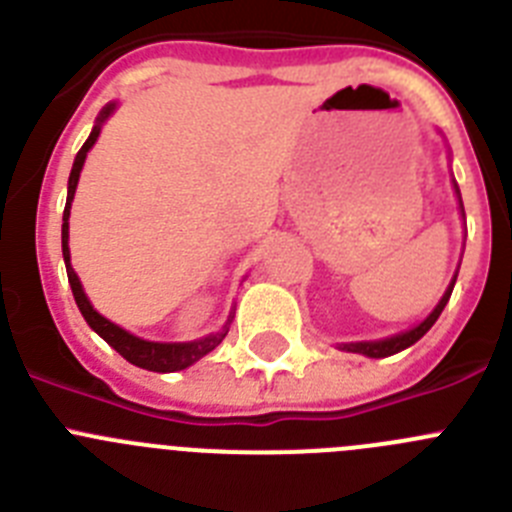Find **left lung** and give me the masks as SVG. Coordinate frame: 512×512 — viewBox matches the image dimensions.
<instances>
[{
  "instance_id": "8db88e82",
  "label": "left lung",
  "mask_w": 512,
  "mask_h": 512,
  "mask_svg": "<svg viewBox=\"0 0 512 512\" xmlns=\"http://www.w3.org/2000/svg\"><path fill=\"white\" fill-rule=\"evenodd\" d=\"M454 189H456V197H459V205H461V194H459V187H456L454 182ZM461 212H464V207H461ZM456 284V277L451 279L449 289L443 292L441 302H438L436 307H433V312L428 315V318L423 320V323H418L415 328L405 330V333H397V336H390V338H382V341H359V343H341V351H351V354H364L369 356V359H384V356H392L397 354V351H402V348L413 346L415 341H420V338L428 333V330L433 328V323L438 320V315L443 312V307H446V302H449L451 297V289H454Z\"/></svg>"
}]
</instances>
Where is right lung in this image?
I'll use <instances>...</instances> for the list:
<instances>
[{
    "label": "right lung",
    "mask_w": 512,
    "mask_h": 512,
    "mask_svg": "<svg viewBox=\"0 0 512 512\" xmlns=\"http://www.w3.org/2000/svg\"><path fill=\"white\" fill-rule=\"evenodd\" d=\"M115 110V104H107L97 117V125L92 128L89 133L87 143L81 146V151L76 153L74 158V166H71V176H69V197H66V210H63V228H61V246H63V261H66V274H69V284H71V292H74V300L79 305L81 315L84 320L89 323V328L94 333L104 338V341L110 343L115 348L117 354L122 359H128L130 364L140 366V369H148V372H182L187 366H192L194 361H200L202 356H207L215 346L223 343V338L228 336V328L233 323V312L228 315V323L223 325V330H217L212 336L200 338V341H189V343H156V341H143V338L133 336L128 330H122L120 325L110 323L107 318H102L97 310L92 307V302L87 300L84 295V289H81L79 277H76V271L71 269V251H69V215H71V202H74V194H76V184H79V174H81V166L87 161V153L89 148L97 143L99 138V130H102V122L112 115Z\"/></svg>",
    "instance_id": "1"
}]
</instances>
